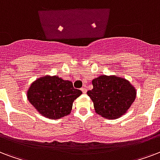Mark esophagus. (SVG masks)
<instances>
[{
  "label": "esophagus",
  "mask_w": 160,
  "mask_h": 160,
  "mask_svg": "<svg viewBox=\"0 0 160 160\" xmlns=\"http://www.w3.org/2000/svg\"><path fill=\"white\" fill-rule=\"evenodd\" d=\"M81 91H82L83 93L85 94V93H86V91H87V90H86L85 88H81Z\"/></svg>",
  "instance_id": "obj_1"
}]
</instances>
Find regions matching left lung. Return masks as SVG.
I'll return each mask as SVG.
<instances>
[{
	"label": "left lung",
	"mask_w": 160,
	"mask_h": 160,
	"mask_svg": "<svg viewBox=\"0 0 160 160\" xmlns=\"http://www.w3.org/2000/svg\"><path fill=\"white\" fill-rule=\"evenodd\" d=\"M93 89L87 95L96 114L107 119L123 116L136 99L137 90L128 80L116 75H102L92 80Z\"/></svg>",
	"instance_id": "left-lung-1"
}]
</instances>
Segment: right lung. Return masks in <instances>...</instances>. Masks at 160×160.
Masks as SVG:
<instances>
[{
	"mask_svg": "<svg viewBox=\"0 0 160 160\" xmlns=\"http://www.w3.org/2000/svg\"><path fill=\"white\" fill-rule=\"evenodd\" d=\"M81 94L71 81L58 75H45L32 83L27 97L42 117L55 120L70 114L73 102Z\"/></svg>",
	"mask_w": 160,
	"mask_h": 160,
	"instance_id": "1",
	"label": "right lung"
}]
</instances>
